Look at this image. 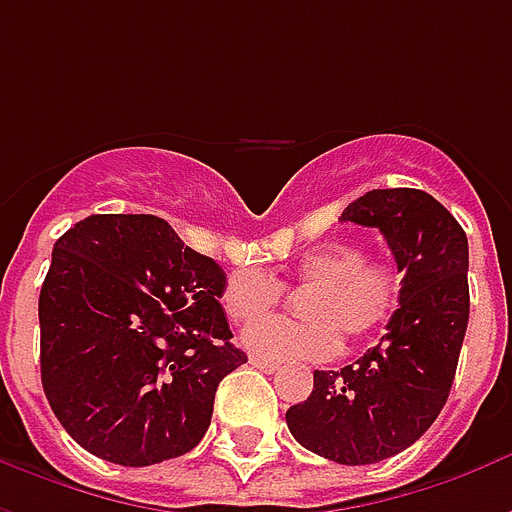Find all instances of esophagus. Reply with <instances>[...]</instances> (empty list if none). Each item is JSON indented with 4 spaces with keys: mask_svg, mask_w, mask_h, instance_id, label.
<instances>
[{
    "mask_svg": "<svg viewBox=\"0 0 512 512\" xmlns=\"http://www.w3.org/2000/svg\"><path fill=\"white\" fill-rule=\"evenodd\" d=\"M249 365H255L257 370H263V373H277L279 370L277 362H268V359H260V356H252V359H249Z\"/></svg>",
    "mask_w": 512,
    "mask_h": 512,
    "instance_id": "34e87169",
    "label": "esophagus"
}]
</instances>
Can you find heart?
<instances>
[{
	"instance_id": "heart-1",
	"label": "heart",
	"mask_w": 512,
	"mask_h": 512,
	"mask_svg": "<svg viewBox=\"0 0 512 512\" xmlns=\"http://www.w3.org/2000/svg\"><path fill=\"white\" fill-rule=\"evenodd\" d=\"M307 293L299 301L304 323L260 321L277 310L282 288L260 268H238L222 290V310L233 323H252L244 332V345L268 362L326 359L340 348L362 343L376 334L395 310L403 288L400 271L381 260H367L359 244L315 246L296 260L285 282Z\"/></svg>"
}]
</instances>
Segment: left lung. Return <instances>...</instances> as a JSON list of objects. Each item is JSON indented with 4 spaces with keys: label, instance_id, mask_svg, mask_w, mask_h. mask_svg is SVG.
Returning <instances> with one entry per match:
<instances>
[{
    "label": "left lung",
    "instance_id": "8db88e82",
    "mask_svg": "<svg viewBox=\"0 0 512 512\" xmlns=\"http://www.w3.org/2000/svg\"><path fill=\"white\" fill-rule=\"evenodd\" d=\"M343 222L381 230L403 271L400 307L373 351L343 370H315L312 395L285 419L301 447L365 466L411 447L447 403L469 323V241L419 189L367 191Z\"/></svg>",
    "mask_w": 512,
    "mask_h": 512
}]
</instances>
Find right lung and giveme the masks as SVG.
<instances>
[{"label": "right lung", "mask_w": 512, "mask_h": 512, "mask_svg": "<svg viewBox=\"0 0 512 512\" xmlns=\"http://www.w3.org/2000/svg\"><path fill=\"white\" fill-rule=\"evenodd\" d=\"M222 266L150 213H95L54 244L40 288V381L76 444L120 466L194 450L216 386L246 362Z\"/></svg>", "instance_id": "obj_1"}]
</instances>
